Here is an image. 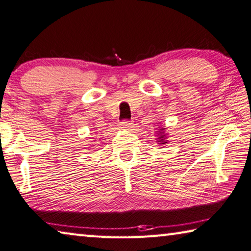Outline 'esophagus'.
Wrapping results in <instances>:
<instances>
[{
	"instance_id": "34e87169",
	"label": "esophagus",
	"mask_w": 251,
	"mask_h": 251,
	"mask_svg": "<svg viewBox=\"0 0 251 251\" xmlns=\"http://www.w3.org/2000/svg\"><path fill=\"white\" fill-rule=\"evenodd\" d=\"M132 128V123L130 121H122L120 123V129L121 130H130Z\"/></svg>"
}]
</instances>
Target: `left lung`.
<instances>
[{"label": "left lung", "instance_id": "obj_1", "mask_svg": "<svg viewBox=\"0 0 251 251\" xmlns=\"http://www.w3.org/2000/svg\"><path fill=\"white\" fill-rule=\"evenodd\" d=\"M156 129V143L159 146V149H162L165 147V144L169 143V134L166 132V129L168 128L165 126H160Z\"/></svg>", "mask_w": 251, "mask_h": 251}]
</instances>
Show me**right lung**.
<instances>
[{
    "label": "right lung",
    "instance_id": "add662e5",
    "mask_svg": "<svg viewBox=\"0 0 251 251\" xmlns=\"http://www.w3.org/2000/svg\"><path fill=\"white\" fill-rule=\"evenodd\" d=\"M92 147H95V146H92Z\"/></svg>",
    "mask_w": 251,
    "mask_h": 251
}]
</instances>
